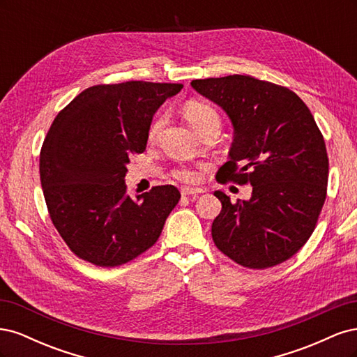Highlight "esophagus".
Instances as JSON below:
<instances>
[{"label":"esophagus","mask_w":357,"mask_h":357,"mask_svg":"<svg viewBox=\"0 0 357 357\" xmlns=\"http://www.w3.org/2000/svg\"><path fill=\"white\" fill-rule=\"evenodd\" d=\"M180 192H181V195L183 197H189V195H192L193 198H195V197H198L199 195V193H202L204 190L202 189H199V188H181L180 189Z\"/></svg>","instance_id":"34e87169"}]
</instances>
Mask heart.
I'll list each match as a JSON object with an SVG mask.
<instances>
[{
  "label": "heart",
  "mask_w": 357,
  "mask_h": 357,
  "mask_svg": "<svg viewBox=\"0 0 357 357\" xmlns=\"http://www.w3.org/2000/svg\"><path fill=\"white\" fill-rule=\"evenodd\" d=\"M183 114H185L186 122L189 123V126L195 131L197 134L201 131L204 126H207L208 123L219 121V116L215 113V110L213 109L211 105L205 104L202 101L198 100H190L183 107ZM160 119L156 122H153V125L150 126L149 129V138H155L159 128H160ZM174 177L180 178V180H195L197 174L192 169L188 168H180L174 171Z\"/></svg>",
  "instance_id": "1"
}]
</instances>
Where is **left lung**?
<instances>
[{
  "label": "left lung",
  "mask_w": 357,
  "mask_h": 357,
  "mask_svg": "<svg viewBox=\"0 0 357 357\" xmlns=\"http://www.w3.org/2000/svg\"><path fill=\"white\" fill-rule=\"evenodd\" d=\"M190 84L222 107L234 126L218 181L253 188L250 199L236 202L214 192L222 202L211 225L215 247L252 269L287 261L308 241L326 199L329 160L314 117L295 92L250 75Z\"/></svg>",
  "instance_id": "8db88e82"
}]
</instances>
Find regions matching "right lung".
Listing matches in <instances>:
<instances>
[{"instance_id":"right-lung-1","label":"right lung","mask_w":357,"mask_h":357,"mask_svg":"<svg viewBox=\"0 0 357 357\" xmlns=\"http://www.w3.org/2000/svg\"><path fill=\"white\" fill-rule=\"evenodd\" d=\"M180 83L125 82L84 89L53 121L40 152V180L50 219L70 250L113 268L152 247L180 199L155 186L134 199L125 176L143 153L159 107Z\"/></svg>"}]
</instances>
